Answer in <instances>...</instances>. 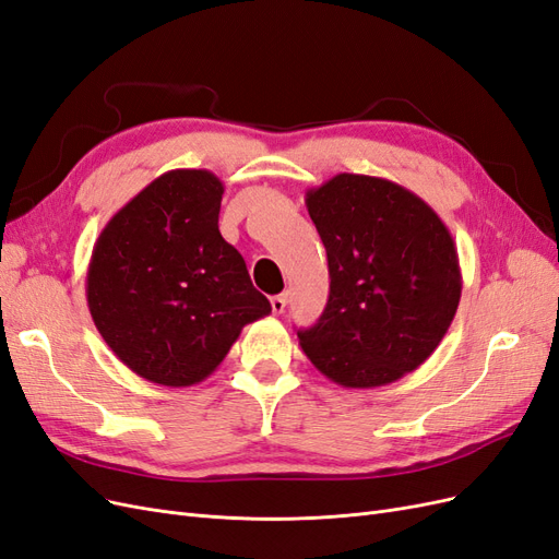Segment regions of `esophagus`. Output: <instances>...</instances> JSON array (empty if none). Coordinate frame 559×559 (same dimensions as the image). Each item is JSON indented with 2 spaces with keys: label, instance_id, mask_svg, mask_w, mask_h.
Instances as JSON below:
<instances>
[{
  "label": "esophagus",
  "instance_id": "1",
  "mask_svg": "<svg viewBox=\"0 0 559 559\" xmlns=\"http://www.w3.org/2000/svg\"><path fill=\"white\" fill-rule=\"evenodd\" d=\"M286 302H289V294H280V296L270 298V306H273V312H275V314H282V312H284Z\"/></svg>",
  "mask_w": 559,
  "mask_h": 559
}]
</instances>
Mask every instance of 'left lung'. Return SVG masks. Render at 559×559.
<instances>
[{
    "mask_svg": "<svg viewBox=\"0 0 559 559\" xmlns=\"http://www.w3.org/2000/svg\"><path fill=\"white\" fill-rule=\"evenodd\" d=\"M326 247L324 314L298 331L319 373L347 389L401 380L448 333L462 298L460 257L448 226L403 186L341 173L306 193Z\"/></svg>",
    "mask_w": 559,
    "mask_h": 559,
    "instance_id": "obj_1",
    "label": "left lung"
}]
</instances>
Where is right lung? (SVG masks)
<instances>
[{
  "instance_id": "1",
  "label": "right lung",
  "mask_w": 559,
  "mask_h": 559,
  "mask_svg": "<svg viewBox=\"0 0 559 559\" xmlns=\"http://www.w3.org/2000/svg\"><path fill=\"white\" fill-rule=\"evenodd\" d=\"M222 195L224 181L210 170H170L118 210L93 247L91 317L148 382H202L242 329L270 314L240 251L218 233Z\"/></svg>"
}]
</instances>
